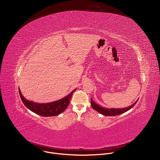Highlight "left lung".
<instances>
[{
    "instance_id": "left-lung-1",
    "label": "left lung",
    "mask_w": 160,
    "mask_h": 160,
    "mask_svg": "<svg viewBox=\"0 0 160 160\" xmlns=\"http://www.w3.org/2000/svg\"><path fill=\"white\" fill-rule=\"evenodd\" d=\"M91 101V103L92 107L95 110H96L100 114L105 115V116H117V115L122 114L123 113L128 112V110L131 109L136 105V103H137L138 100H137L134 103H133L132 105H131L128 107L123 108H105L101 106H99L98 104L93 102L92 98Z\"/></svg>"
}]
</instances>
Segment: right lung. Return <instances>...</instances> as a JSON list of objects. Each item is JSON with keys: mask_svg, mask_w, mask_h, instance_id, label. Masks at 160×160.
Returning <instances> with one entry per match:
<instances>
[{"mask_svg": "<svg viewBox=\"0 0 160 160\" xmlns=\"http://www.w3.org/2000/svg\"><path fill=\"white\" fill-rule=\"evenodd\" d=\"M76 90V89L61 100L47 103H38L26 100L24 98L20 89L19 93L24 105L29 110L40 116L48 117L57 116L63 112L68 107L69 100H71L73 92Z\"/></svg>", "mask_w": 160, "mask_h": 160, "instance_id": "obj_1", "label": "right lung"}]
</instances>
